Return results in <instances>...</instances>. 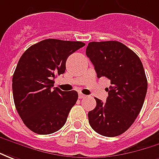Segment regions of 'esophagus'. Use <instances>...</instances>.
Returning a JSON list of instances; mask_svg holds the SVG:
<instances>
[{
	"mask_svg": "<svg viewBox=\"0 0 159 159\" xmlns=\"http://www.w3.org/2000/svg\"><path fill=\"white\" fill-rule=\"evenodd\" d=\"M85 97H86V96H85V94L81 93V92H80V93H79V98H85Z\"/></svg>",
	"mask_w": 159,
	"mask_h": 159,
	"instance_id": "1",
	"label": "esophagus"
}]
</instances>
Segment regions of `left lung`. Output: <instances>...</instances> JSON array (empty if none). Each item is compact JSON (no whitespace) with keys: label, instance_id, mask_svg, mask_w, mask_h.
I'll list each match as a JSON object with an SVG mask.
<instances>
[{"label":"left lung","instance_id":"8db88e82","mask_svg":"<svg viewBox=\"0 0 159 159\" xmlns=\"http://www.w3.org/2000/svg\"><path fill=\"white\" fill-rule=\"evenodd\" d=\"M85 54L98 78L110 80L106 103L95 98L97 105L89 111V123L98 134L115 137L134 122L145 101L147 80L142 62L133 50L120 42H91Z\"/></svg>","mask_w":159,"mask_h":159}]
</instances>
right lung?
<instances>
[{"mask_svg":"<svg viewBox=\"0 0 159 159\" xmlns=\"http://www.w3.org/2000/svg\"><path fill=\"white\" fill-rule=\"evenodd\" d=\"M85 44L79 41L45 39L28 48L13 76L14 104L20 118L38 134L58 131L76 103V91L54 88V80L64 74L68 56Z\"/></svg>","mask_w":159,"mask_h":159,"instance_id":"1","label":"right lung"}]
</instances>
